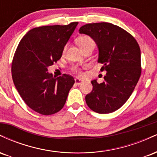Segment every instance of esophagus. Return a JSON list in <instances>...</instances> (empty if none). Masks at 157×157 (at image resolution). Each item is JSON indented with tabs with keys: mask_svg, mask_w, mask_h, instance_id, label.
I'll return each instance as SVG.
<instances>
[{
	"mask_svg": "<svg viewBox=\"0 0 157 157\" xmlns=\"http://www.w3.org/2000/svg\"><path fill=\"white\" fill-rule=\"evenodd\" d=\"M75 84H77V85H80L82 82H83V80H80V79H79V78H76L75 80Z\"/></svg>",
	"mask_w": 157,
	"mask_h": 157,
	"instance_id": "obj_1",
	"label": "esophagus"
}]
</instances>
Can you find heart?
Listing matches in <instances>:
<instances>
[{
    "label": "heart",
    "mask_w": 157,
    "mask_h": 157,
    "mask_svg": "<svg viewBox=\"0 0 157 157\" xmlns=\"http://www.w3.org/2000/svg\"><path fill=\"white\" fill-rule=\"evenodd\" d=\"M76 41L77 44H78V46H80V48L82 50L85 49V48H86L87 47H89V46H93V47L95 46V42L94 40V39L88 35L80 36V37H77ZM65 49H66V48H64V51ZM71 70L73 73L76 74L78 76H82V68L80 67L79 66H77V65L73 66L71 67Z\"/></svg>",
    "instance_id": "b5f03b06"
}]
</instances>
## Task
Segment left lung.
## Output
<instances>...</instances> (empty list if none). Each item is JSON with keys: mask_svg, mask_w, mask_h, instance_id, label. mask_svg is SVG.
I'll return each instance as SVG.
<instances>
[{"mask_svg": "<svg viewBox=\"0 0 157 157\" xmlns=\"http://www.w3.org/2000/svg\"><path fill=\"white\" fill-rule=\"evenodd\" d=\"M79 31L96 42L98 63L103 65L100 70L107 71L103 82L91 81L86 104L97 113L113 112L128 100L141 75L140 46L130 33L110 23H87Z\"/></svg>", "mask_w": 157, "mask_h": 157, "instance_id": "1", "label": "left lung"}]
</instances>
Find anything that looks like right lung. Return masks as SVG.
Returning a JSON list of instances; mask_svg holds the SVG:
<instances>
[{
	"label": "right lung",
	"mask_w": 157,
	"mask_h": 157,
	"mask_svg": "<svg viewBox=\"0 0 157 157\" xmlns=\"http://www.w3.org/2000/svg\"><path fill=\"white\" fill-rule=\"evenodd\" d=\"M77 24L72 22L34 28L16 48L12 63L14 84L26 105L42 115L60 111L75 83L71 75L53 77L47 67L60 60Z\"/></svg>",
	"instance_id": "right-lung-1"
}]
</instances>
